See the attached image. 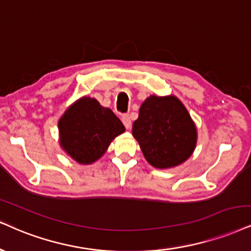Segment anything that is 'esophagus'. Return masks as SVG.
Segmentation results:
<instances>
[{"instance_id":"obj_1","label":"esophagus","mask_w":251,"mask_h":251,"mask_svg":"<svg viewBox=\"0 0 251 251\" xmlns=\"http://www.w3.org/2000/svg\"><path fill=\"white\" fill-rule=\"evenodd\" d=\"M121 120H122L123 125H125V126L126 129H130L131 128V119L130 116L128 115V114H125V115H122V117H121Z\"/></svg>"}]
</instances>
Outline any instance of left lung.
<instances>
[{
	"label": "left lung",
	"instance_id": "8db88e82",
	"mask_svg": "<svg viewBox=\"0 0 251 251\" xmlns=\"http://www.w3.org/2000/svg\"><path fill=\"white\" fill-rule=\"evenodd\" d=\"M132 136L140 143L145 159L157 169L184 163L197 143L196 126L176 97L148 98L132 125Z\"/></svg>",
	"mask_w": 251,
	"mask_h": 251
}]
</instances>
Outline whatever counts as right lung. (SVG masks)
<instances>
[{"label":"right lung","mask_w":251,"mask_h":251,"mask_svg":"<svg viewBox=\"0 0 251 251\" xmlns=\"http://www.w3.org/2000/svg\"><path fill=\"white\" fill-rule=\"evenodd\" d=\"M58 126L61 147L80 164L100 158L110 142L125 131V126L109 108L86 97L65 111Z\"/></svg>","instance_id":"add662e5"}]
</instances>
